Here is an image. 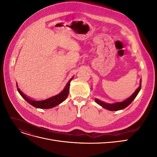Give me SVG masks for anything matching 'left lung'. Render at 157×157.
<instances>
[{"instance_id": "1", "label": "left lung", "mask_w": 157, "mask_h": 157, "mask_svg": "<svg viewBox=\"0 0 157 157\" xmlns=\"http://www.w3.org/2000/svg\"><path fill=\"white\" fill-rule=\"evenodd\" d=\"M141 88V79L140 80V86L137 88V89L136 90L135 92H134V94H133L130 98L125 99L124 101H123L122 102H116L114 103H107L99 100L98 99H95V101H96L98 104H99V105H101L103 108H105L109 111L121 110V109H123L126 108V107H128L132 102V101L136 98L137 95L138 94L139 92L140 91Z\"/></svg>"}]
</instances>
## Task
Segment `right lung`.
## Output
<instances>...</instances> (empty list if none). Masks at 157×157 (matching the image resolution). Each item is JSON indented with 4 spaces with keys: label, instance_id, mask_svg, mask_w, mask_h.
<instances>
[{
    "label": "right lung",
    "instance_id": "1",
    "mask_svg": "<svg viewBox=\"0 0 157 157\" xmlns=\"http://www.w3.org/2000/svg\"><path fill=\"white\" fill-rule=\"evenodd\" d=\"M73 78V77L69 80V82H67V85L65 86L63 91H61L59 94L56 95L54 96L50 97L46 99H43V100H35V99H32L29 98H28L21 91L20 89L18 88L17 84L16 86L17 87L18 92L20 93V94L23 97V98L25 99V101H27L29 104H31V105H33V107H35L36 108L50 109L58 105L59 104H60L61 103H62L63 101L65 100V99L68 96L70 82L72 80Z\"/></svg>",
    "mask_w": 157,
    "mask_h": 157
}]
</instances>
